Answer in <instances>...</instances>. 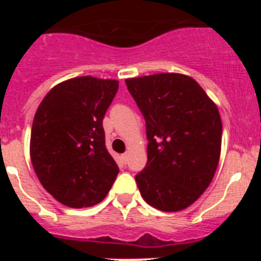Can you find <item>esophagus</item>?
I'll list each match as a JSON object with an SVG mask.
<instances>
[{"instance_id": "1", "label": "esophagus", "mask_w": 261, "mask_h": 261, "mask_svg": "<svg viewBox=\"0 0 261 261\" xmlns=\"http://www.w3.org/2000/svg\"><path fill=\"white\" fill-rule=\"evenodd\" d=\"M121 161H123V163H126V161H128V154L124 153L123 155H121Z\"/></svg>"}]
</instances>
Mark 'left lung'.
Segmentation results:
<instances>
[{"label": "left lung", "instance_id": "1", "mask_svg": "<svg viewBox=\"0 0 261 261\" xmlns=\"http://www.w3.org/2000/svg\"><path fill=\"white\" fill-rule=\"evenodd\" d=\"M146 123L147 163L136 175L145 201L179 212L204 193L221 154L218 108L193 78L159 73L125 80Z\"/></svg>", "mask_w": 261, "mask_h": 261}]
</instances>
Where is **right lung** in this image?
<instances>
[{
	"label": "right lung",
	"mask_w": 261,
	"mask_h": 261,
	"mask_svg": "<svg viewBox=\"0 0 261 261\" xmlns=\"http://www.w3.org/2000/svg\"><path fill=\"white\" fill-rule=\"evenodd\" d=\"M119 81L77 77L53 87L36 110L30 155L45 191L69 208L102 201L119 167L106 147L103 117Z\"/></svg>",
	"instance_id": "right-lung-1"
}]
</instances>
